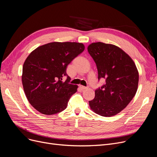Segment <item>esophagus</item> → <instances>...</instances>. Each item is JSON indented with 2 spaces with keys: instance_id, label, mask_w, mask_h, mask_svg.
Returning a JSON list of instances; mask_svg holds the SVG:
<instances>
[{
  "instance_id": "esophagus-1",
  "label": "esophagus",
  "mask_w": 157,
  "mask_h": 157,
  "mask_svg": "<svg viewBox=\"0 0 157 157\" xmlns=\"http://www.w3.org/2000/svg\"><path fill=\"white\" fill-rule=\"evenodd\" d=\"M79 88H80V89L82 90H85V89H86V88H87L86 87H85L84 86H82V85H80Z\"/></svg>"
}]
</instances>
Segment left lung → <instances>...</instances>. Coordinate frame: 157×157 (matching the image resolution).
I'll use <instances>...</instances> for the list:
<instances>
[{"mask_svg":"<svg viewBox=\"0 0 157 157\" xmlns=\"http://www.w3.org/2000/svg\"><path fill=\"white\" fill-rule=\"evenodd\" d=\"M87 49L96 64L98 79L106 81L95 90L89 106L101 116H113L127 106L137 92L139 77L137 67L131 57L116 45L95 42Z\"/></svg>","mask_w":157,"mask_h":157,"instance_id":"1","label":"left lung"}]
</instances>
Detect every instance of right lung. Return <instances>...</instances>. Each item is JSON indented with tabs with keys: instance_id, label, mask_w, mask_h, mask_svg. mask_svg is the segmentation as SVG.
I'll use <instances>...</instances> for the list:
<instances>
[{
	"instance_id": "1",
	"label": "right lung",
	"mask_w": 157,
	"mask_h": 157,
	"mask_svg": "<svg viewBox=\"0 0 157 157\" xmlns=\"http://www.w3.org/2000/svg\"><path fill=\"white\" fill-rule=\"evenodd\" d=\"M85 49L77 42H54L41 45L26 58L23 65L22 81L25 96L37 111L53 115L64 110L78 85L70 84L67 67Z\"/></svg>"
}]
</instances>
